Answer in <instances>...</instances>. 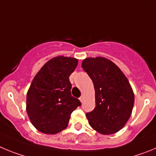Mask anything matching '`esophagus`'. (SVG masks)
I'll return each mask as SVG.
<instances>
[{"mask_svg":"<svg viewBox=\"0 0 156 156\" xmlns=\"http://www.w3.org/2000/svg\"><path fill=\"white\" fill-rule=\"evenodd\" d=\"M79 100H80V101H81V102H83V100H84V97H83V95H81V97H80V98H79Z\"/></svg>","mask_w":156,"mask_h":156,"instance_id":"esophagus-1","label":"esophagus"}]
</instances>
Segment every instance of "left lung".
Here are the masks:
<instances>
[{"label":"left lung","instance_id":"left-lung-1","mask_svg":"<svg viewBox=\"0 0 156 156\" xmlns=\"http://www.w3.org/2000/svg\"><path fill=\"white\" fill-rule=\"evenodd\" d=\"M81 67L90 77L95 92V107L86 113L89 125L102 134H113L125 125L132 113L134 95L121 70L109 59L83 60Z\"/></svg>","mask_w":156,"mask_h":156}]
</instances>
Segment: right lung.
<instances>
[{"label":"right lung","instance_id":"obj_1","mask_svg":"<svg viewBox=\"0 0 156 156\" xmlns=\"http://www.w3.org/2000/svg\"><path fill=\"white\" fill-rule=\"evenodd\" d=\"M73 57H54L36 75L26 97V111L39 131L54 134L68 127L71 114L81 106L71 93L69 76L78 65Z\"/></svg>","mask_w":156,"mask_h":156}]
</instances>
